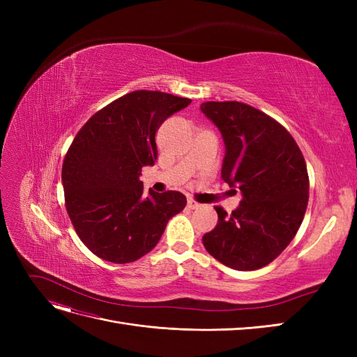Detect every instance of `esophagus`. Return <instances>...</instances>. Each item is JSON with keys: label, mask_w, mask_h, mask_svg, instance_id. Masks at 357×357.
<instances>
[{"label": "esophagus", "mask_w": 357, "mask_h": 357, "mask_svg": "<svg viewBox=\"0 0 357 357\" xmlns=\"http://www.w3.org/2000/svg\"><path fill=\"white\" fill-rule=\"evenodd\" d=\"M188 207H189V208H192V210H197V208H201L202 205H201L199 202H197L195 199L189 198V199H188Z\"/></svg>", "instance_id": "obj_1"}]
</instances>
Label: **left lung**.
<instances>
[{
    "instance_id": "left-lung-1",
    "label": "left lung",
    "mask_w": 357,
    "mask_h": 357,
    "mask_svg": "<svg viewBox=\"0 0 357 357\" xmlns=\"http://www.w3.org/2000/svg\"><path fill=\"white\" fill-rule=\"evenodd\" d=\"M225 143L222 178L241 190L231 214L215 207L219 220L202 243L214 259L238 271L259 269L294 240L308 204L305 159L284 126L238 101L202 102Z\"/></svg>"
}]
</instances>
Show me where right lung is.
Segmentation results:
<instances>
[{
    "instance_id": "add662e5",
    "label": "right lung",
    "mask_w": 357,
    "mask_h": 357,
    "mask_svg": "<svg viewBox=\"0 0 357 357\" xmlns=\"http://www.w3.org/2000/svg\"><path fill=\"white\" fill-rule=\"evenodd\" d=\"M192 102L159 91H134L96 112L75 135L62 165L66 207L82 243L98 257L129 264L159 243L186 197L144 195L142 168L155 165V135Z\"/></svg>"
}]
</instances>
